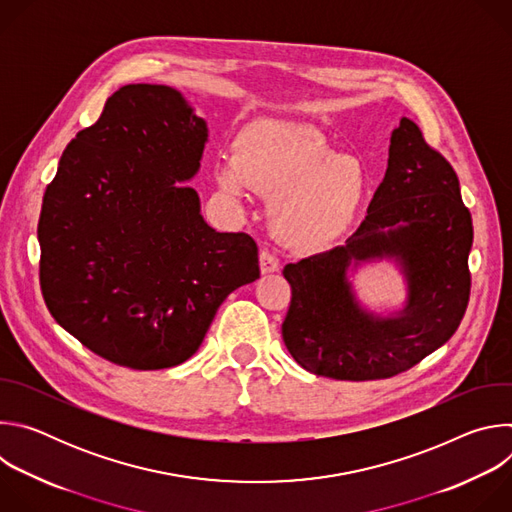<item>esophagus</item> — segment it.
I'll use <instances>...</instances> for the list:
<instances>
[{
	"mask_svg": "<svg viewBox=\"0 0 512 512\" xmlns=\"http://www.w3.org/2000/svg\"><path fill=\"white\" fill-rule=\"evenodd\" d=\"M259 267H261V273H275L279 271V259L275 253L263 249L259 253Z\"/></svg>",
	"mask_w": 512,
	"mask_h": 512,
	"instance_id": "obj_1",
	"label": "esophagus"
}]
</instances>
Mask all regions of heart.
Listing matches in <instances>:
<instances>
[{
    "mask_svg": "<svg viewBox=\"0 0 512 512\" xmlns=\"http://www.w3.org/2000/svg\"><path fill=\"white\" fill-rule=\"evenodd\" d=\"M218 184L231 196L249 186L271 198L275 235L294 247H318L350 223L364 174L354 160L336 158L316 129L257 119L241 129L235 156L218 168Z\"/></svg>",
    "mask_w": 512,
    "mask_h": 512,
    "instance_id": "b5f03b06",
    "label": "heart"
}]
</instances>
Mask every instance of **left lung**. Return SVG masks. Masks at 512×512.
I'll use <instances>...</instances> for the list:
<instances>
[{"mask_svg": "<svg viewBox=\"0 0 512 512\" xmlns=\"http://www.w3.org/2000/svg\"><path fill=\"white\" fill-rule=\"evenodd\" d=\"M472 214L452 164L401 119L389 168L369 212L344 247L283 267L291 302L281 324L289 354L306 371L338 381H375L409 371L446 344L470 302ZM397 256L410 281L397 319L362 313L349 294L352 260Z\"/></svg>", "mask_w": 512, "mask_h": 512, "instance_id": "left-lung-1", "label": "left lung"}]
</instances>
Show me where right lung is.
<instances>
[{
	"label": "right lung",
	"instance_id": "right-lung-1",
	"mask_svg": "<svg viewBox=\"0 0 512 512\" xmlns=\"http://www.w3.org/2000/svg\"><path fill=\"white\" fill-rule=\"evenodd\" d=\"M206 123L166 85H125L46 186L40 289L52 318L135 371L188 360L225 298L259 277L257 243L216 233L194 188Z\"/></svg>",
	"mask_w": 512,
	"mask_h": 512
}]
</instances>
